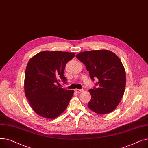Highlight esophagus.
<instances>
[{"instance_id":"1","label":"esophagus","mask_w":148,"mask_h":148,"mask_svg":"<svg viewBox=\"0 0 148 148\" xmlns=\"http://www.w3.org/2000/svg\"><path fill=\"white\" fill-rule=\"evenodd\" d=\"M75 91L76 92H78V93H81V92H84V90H83V89H81V90H79V89H75Z\"/></svg>"}]
</instances>
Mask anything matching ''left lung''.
Masks as SVG:
<instances>
[{"label": "left lung", "mask_w": 148, "mask_h": 148, "mask_svg": "<svg viewBox=\"0 0 148 148\" xmlns=\"http://www.w3.org/2000/svg\"><path fill=\"white\" fill-rule=\"evenodd\" d=\"M83 63L95 84L89 90L91 99L88 108L98 114L114 110L122 99L126 84L125 69L119 58L109 50L85 51L76 55Z\"/></svg>", "instance_id": "1"}]
</instances>
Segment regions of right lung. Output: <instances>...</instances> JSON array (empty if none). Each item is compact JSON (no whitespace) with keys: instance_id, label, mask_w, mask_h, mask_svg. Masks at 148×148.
<instances>
[{"instance_id":"1","label":"right lung","mask_w":148,"mask_h":148,"mask_svg":"<svg viewBox=\"0 0 148 148\" xmlns=\"http://www.w3.org/2000/svg\"><path fill=\"white\" fill-rule=\"evenodd\" d=\"M75 53L62 51H43L33 56L26 67L24 79L25 96L33 110L46 118H55L66 110L73 90L59 87L66 63Z\"/></svg>"}]
</instances>
